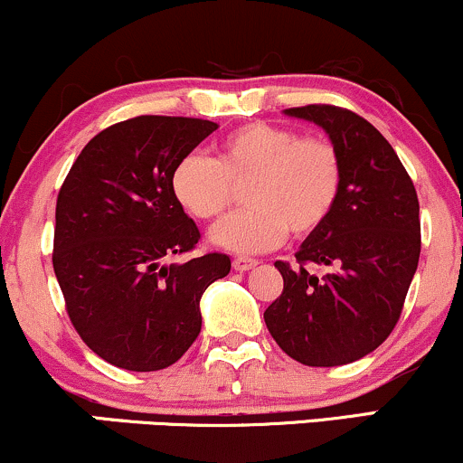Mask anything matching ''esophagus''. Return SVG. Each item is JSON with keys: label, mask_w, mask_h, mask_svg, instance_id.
Wrapping results in <instances>:
<instances>
[{"label": "esophagus", "mask_w": 463, "mask_h": 463, "mask_svg": "<svg viewBox=\"0 0 463 463\" xmlns=\"http://www.w3.org/2000/svg\"><path fill=\"white\" fill-rule=\"evenodd\" d=\"M257 261L254 259H248V257H235L232 259V268L237 269V272H246V269H252Z\"/></svg>", "instance_id": "34e87169"}]
</instances>
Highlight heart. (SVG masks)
Segmentation results:
<instances>
[{"label": "heart", "instance_id": "b5f03b06", "mask_svg": "<svg viewBox=\"0 0 463 463\" xmlns=\"http://www.w3.org/2000/svg\"><path fill=\"white\" fill-rule=\"evenodd\" d=\"M243 183L248 209L220 222L211 241L239 254L263 252L279 246L287 231L307 237L326 224L342 194V156L324 137L250 121L217 143L213 161L189 154L169 178L180 209L200 222L224 213L232 184Z\"/></svg>", "mask_w": 463, "mask_h": 463}]
</instances>
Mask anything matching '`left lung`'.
<instances>
[{"mask_svg": "<svg viewBox=\"0 0 463 463\" xmlns=\"http://www.w3.org/2000/svg\"><path fill=\"white\" fill-rule=\"evenodd\" d=\"M317 124L337 147L344 183L320 231L276 261L283 294L263 313L268 331L291 359L313 368L353 364L394 331L420 259L416 187L370 121L331 104L287 109ZM311 264L326 267L322 277Z\"/></svg>", "mask_w": 463, "mask_h": 463, "instance_id": "obj_1", "label": "left lung"}]
</instances>
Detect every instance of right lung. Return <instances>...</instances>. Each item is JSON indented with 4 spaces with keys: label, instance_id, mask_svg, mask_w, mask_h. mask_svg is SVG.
Here are the masks:
<instances>
[{
    "label": "right lung",
    "instance_id": "right-lung-1",
    "mask_svg": "<svg viewBox=\"0 0 463 463\" xmlns=\"http://www.w3.org/2000/svg\"><path fill=\"white\" fill-rule=\"evenodd\" d=\"M217 124L141 115L95 135L56 200L54 272L82 342L117 368L163 370L200 335V298L231 272L226 254L165 263L200 239L169 178Z\"/></svg>",
    "mask_w": 463,
    "mask_h": 463
}]
</instances>
